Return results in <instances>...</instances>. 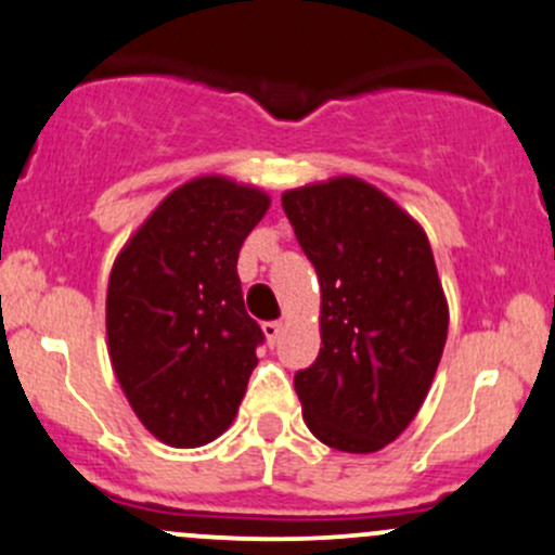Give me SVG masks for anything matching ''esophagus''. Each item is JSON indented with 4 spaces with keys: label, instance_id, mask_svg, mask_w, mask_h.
Listing matches in <instances>:
<instances>
[{
    "label": "esophagus",
    "instance_id": "34e87169",
    "mask_svg": "<svg viewBox=\"0 0 555 555\" xmlns=\"http://www.w3.org/2000/svg\"><path fill=\"white\" fill-rule=\"evenodd\" d=\"M261 331H264L267 341L275 344L278 338H280V333H283V323H278V320H272V323H264V325H261Z\"/></svg>",
    "mask_w": 555,
    "mask_h": 555
}]
</instances>
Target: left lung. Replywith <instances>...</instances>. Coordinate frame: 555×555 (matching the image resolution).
Listing matches in <instances>:
<instances>
[{
    "label": "left lung",
    "mask_w": 555,
    "mask_h": 555,
    "mask_svg": "<svg viewBox=\"0 0 555 555\" xmlns=\"http://www.w3.org/2000/svg\"><path fill=\"white\" fill-rule=\"evenodd\" d=\"M320 291L318 360L294 378L304 423L341 452H378L410 426L442 360L450 309L426 232L357 177L283 193Z\"/></svg>",
    "instance_id": "obj_1"
}]
</instances>
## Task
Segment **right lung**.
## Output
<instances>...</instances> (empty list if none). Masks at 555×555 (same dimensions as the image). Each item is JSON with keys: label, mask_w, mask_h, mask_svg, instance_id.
<instances>
[{"label": "right lung", "mask_w": 555, "mask_h": 555, "mask_svg": "<svg viewBox=\"0 0 555 555\" xmlns=\"http://www.w3.org/2000/svg\"><path fill=\"white\" fill-rule=\"evenodd\" d=\"M270 195L219 175L171 190L113 261L105 331L142 426L169 447L235 421L264 333L243 304L237 254Z\"/></svg>", "instance_id": "1"}]
</instances>
